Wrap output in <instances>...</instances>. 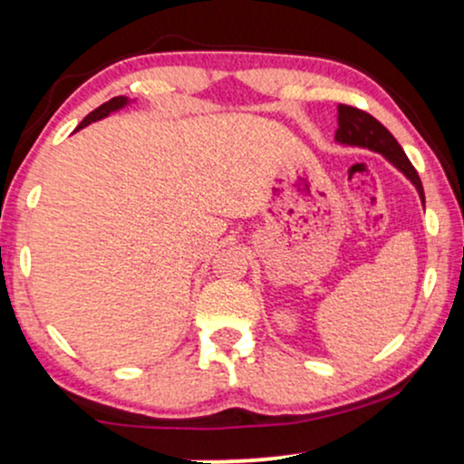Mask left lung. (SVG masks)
Listing matches in <instances>:
<instances>
[{
  "label": "left lung",
  "instance_id": "left-lung-1",
  "mask_svg": "<svg viewBox=\"0 0 464 464\" xmlns=\"http://www.w3.org/2000/svg\"><path fill=\"white\" fill-rule=\"evenodd\" d=\"M335 141L347 143V146L369 148V150L384 154L388 161L395 165L397 169H401V172L412 180V185L417 188L420 196V202L425 205L423 185H420L417 169L410 163V159L406 157V152L399 146L395 137H392L386 126L380 124L375 117L366 113V111L355 109V106L338 104V130H335Z\"/></svg>",
  "mask_w": 464,
  "mask_h": 464
}]
</instances>
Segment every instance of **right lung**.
<instances>
[{"label":"right lung","instance_id":"obj_1","mask_svg":"<svg viewBox=\"0 0 464 464\" xmlns=\"http://www.w3.org/2000/svg\"><path fill=\"white\" fill-rule=\"evenodd\" d=\"M126 104H129V98H124V95H117V98L109 100V102H104L102 106H98V109L92 111V113H89L87 117H84L82 121H80V126H78L76 130L84 129V126H87V124H92V121H98V120H102V117L111 115V113H113V111H120V109H124Z\"/></svg>","mask_w":464,"mask_h":464}]
</instances>
